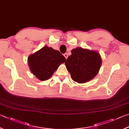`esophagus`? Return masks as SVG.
<instances>
[{"mask_svg": "<svg viewBox=\"0 0 129 129\" xmlns=\"http://www.w3.org/2000/svg\"><path fill=\"white\" fill-rule=\"evenodd\" d=\"M63 55H64V56L65 58H66V59H67V58H68V55H67V53L64 54H63Z\"/></svg>", "mask_w": 129, "mask_h": 129, "instance_id": "obj_1", "label": "esophagus"}]
</instances>
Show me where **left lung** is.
I'll return each mask as SVG.
<instances>
[{
    "instance_id": "left-lung-1",
    "label": "left lung",
    "mask_w": 129,
    "mask_h": 129,
    "mask_svg": "<svg viewBox=\"0 0 129 129\" xmlns=\"http://www.w3.org/2000/svg\"><path fill=\"white\" fill-rule=\"evenodd\" d=\"M101 63V56L98 52L76 47L71 50V55L65 64L74 81L84 83L95 77Z\"/></svg>"
}]
</instances>
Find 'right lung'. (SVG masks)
Returning <instances> with one entry per match:
<instances>
[{
    "instance_id": "obj_1",
    "label": "right lung",
    "mask_w": 129,
    "mask_h": 129,
    "mask_svg": "<svg viewBox=\"0 0 129 129\" xmlns=\"http://www.w3.org/2000/svg\"><path fill=\"white\" fill-rule=\"evenodd\" d=\"M66 58L58 50L44 46L28 56V65L31 73L40 80H46L51 77Z\"/></svg>"
}]
</instances>
